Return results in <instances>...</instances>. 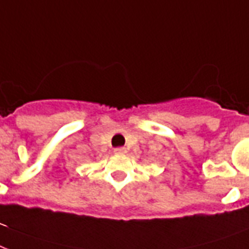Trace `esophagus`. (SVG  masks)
Returning <instances> with one entry per match:
<instances>
[{
  "label": "esophagus",
  "instance_id": "esophagus-1",
  "mask_svg": "<svg viewBox=\"0 0 249 249\" xmlns=\"http://www.w3.org/2000/svg\"><path fill=\"white\" fill-rule=\"evenodd\" d=\"M115 151V154H119V155H124L126 153V149L125 147H116V149L113 150Z\"/></svg>",
  "mask_w": 249,
  "mask_h": 249
}]
</instances>
